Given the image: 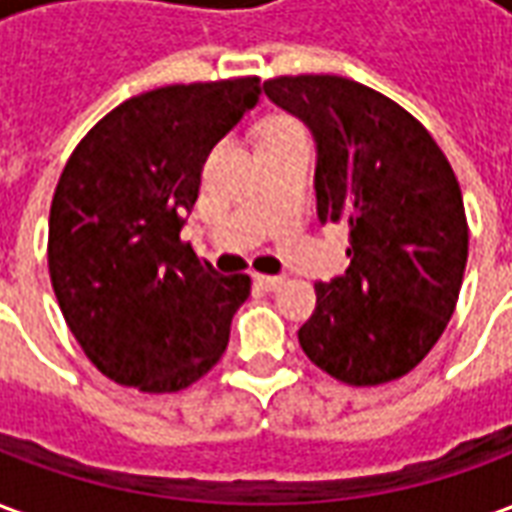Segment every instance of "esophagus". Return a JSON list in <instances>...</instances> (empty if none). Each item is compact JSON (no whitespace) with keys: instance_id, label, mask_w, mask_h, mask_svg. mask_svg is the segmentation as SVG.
<instances>
[{"instance_id":"34e87169","label":"esophagus","mask_w":512,"mask_h":512,"mask_svg":"<svg viewBox=\"0 0 512 512\" xmlns=\"http://www.w3.org/2000/svg\"><path fill=\"white\" fill-rule=\"evenodd\" d=\"M255 282L260 285L263 290H277L282 282H285V277H271V274H257Z\"/></svg>"}]
</instances>
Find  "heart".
I'll list each match as a JSON object with an SVG mask.
<instances>
[{
    "label": "heart",
    "instance_id": "1",
    "mask_svg": "<svg viewBox=\"0 0 512 512\" xmlns=\"http://www.w3.org/2000/svg\"><path fill=\"white\" fill-rule=\"evenodd\" d=\"M301 134V126L288 115H268L260 123V142H271V139H285V136Z\"/></svg>",
    "mask_w": 512,
    "mask_h": 512
}]
</instances>
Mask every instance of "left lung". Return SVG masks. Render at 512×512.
<instances>
[{
  "label": "left lung",
  "instance_id": "left-lung-1",
  "mask_svg": "<svg viewBox=\"0 0 512 512\" xmlns=\"http://www.w3.org/2000/svg\"><path fill=\"white\" fill-rule=\"evenodd\" d=\"M263 90L318 142L321 222L351 230V266L315 285L301 351L348 386L406 376L447 329L469 257L450 161L417 117L354 79L277 76Z\"/></svg>",
  "mask_w": 512,
  "mask_h": 512
}]
</instances>
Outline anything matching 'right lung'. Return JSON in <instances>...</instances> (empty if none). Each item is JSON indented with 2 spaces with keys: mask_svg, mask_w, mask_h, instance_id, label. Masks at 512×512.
Wrapping results in <instances>:
<instances>
[{
  "mask_svg": "<svg viewBox=\"0 0 512 512\" xmlns=\"http://www.w3.org/2000/svg\"><path fill=\"white\" fill-rule=\"evenodd\" d=\"M260 79L169 84L95 123L62 169L49 274L62 318L106 378L167 395L222 359L252 288L180 241L213 145L257 104Z\"/></svg>",
  "mask_w": 512,
  "mask_h": 512,
  "instance_id": "1",
  "label": "right lung"
}]
</instances>
